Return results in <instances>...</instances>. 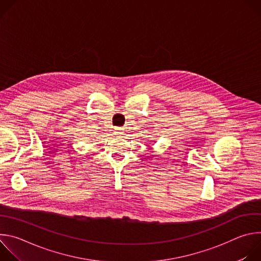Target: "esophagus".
Listing matches in <instances>:
<instances>
[{
    "label": "esophagus",
    "mask_w": 261,
    "mask_h": 261,
    "mask_svg": "<svg viewBox=\"0 0 261 261\" xmlns=\"http://www.w3.org/2000/svg\"><path fill=\"white\" fill-rule=\"evenodd\" d=\"M115 134L122 135V134H124V130L121 127H117V128H115Z\"/></svg>",
    "instance_id": "34e87169"
}]
</instances>
